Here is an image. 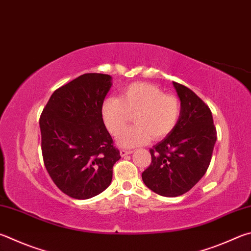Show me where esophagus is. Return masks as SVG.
Here are the masks:
<instances>
[{"instance_id":"34e87169","label":"esophagus","mask_w":251,"mask_h":251,"mask_svg":"<svg viewBox=\"0 0 251 251\" xmlns=\"http://www.w3.org/2000/svg\"><path fill=\"white\" fill-rule=\"evenodd\" d=\"M131 152H133V150H126V149H122L120 151L122 157H125V156H127V154H130Z\"/></svg>"}]
</instances>
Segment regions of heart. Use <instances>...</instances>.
Segmentation results:
<instances>
[{
    "mask_svg": "<svg viewBox=\"0 0 251 251\" xmlns=\"http://www.w3.org/2000/svg\"><path fill=\"white\" fill-rule=\"evenodd\" d=\"M181 115L179 100L167 95L158 86L138 82L121 92L120 99L108 97L101 105L102 121L112 136H117L131 116L136 126L126 130L117 138L124 148H134L151 139H161L175 129Z\"/></svg>",
    "mask_w": 251,
    "mask_h": 251,
    "instance_id": "heart-1",
    "label": "heart"
}]
</instances>
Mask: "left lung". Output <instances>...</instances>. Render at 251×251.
I'll return each mask as SVG.
<instances>
[{
  "instance_id": "8db88e82",
  "label": "left lung",
  "mask_w": 251,
  "mask_h": 251,
  "mask_svg": "<svg viewBox=\"0 0 251 251\" xmlns=\"http://www.w3.org/2000/svg\"><path fill=\"white\" fill-rule=\"evenodd\" d=\"M181 115L169 135L150 149L151 163L141 177L162 197H179L202 179L212 159L216 128L212 112L192 90L176 82Z\"/></svg>"
}]
</instances>
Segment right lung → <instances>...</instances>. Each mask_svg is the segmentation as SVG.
I'll list each match as a JSON object with an SVG mask.
<instances>
[{"label": "right lung", "mask_w": 251, "mask_h": 251, "mask_svg": "<svg viewBox=\"0 0 251 251\" xmlns=\"http://www.w3.org/2000/svg\"><path fill=\"white\" fill-rule=\"evenodd\" d=\"M111 86V75H82L54 91L40 115L45 167L53 183L74 199L102 193L121 159L101 116Z\"/></svg>", "instance_id": "right-lung-1"}]
</instances>
